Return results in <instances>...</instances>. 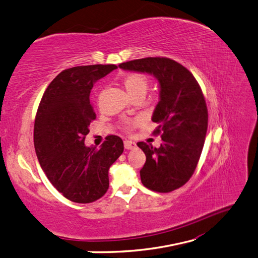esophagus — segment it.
<instances>
[{"mask_svg":"<svg viewBox=\"0 0 258 258\" xmlns=\"http://www.w3.org/2000/svg\"><path fill=\"white\" fill-rule=\"evenodd\" d=\"M124 147L126 149H133L136 147V144L132 141H124Z\"/></svg>","mask_w":258,"mask_h":258,"instance_id":"34e87169","label":"esophagus"}]
</instances>
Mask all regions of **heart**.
<instances>
[{
	"label": "heart",
	"mask_w": 258,
	"mask_h": 258,
	"mask_svg": "<svg viewBox=\"0 0 258 258\" xmlns=\"http://www.w3.org/2000/svg\"><path fill=\"white\" fill-rule=\"evenodd\" d=\"M124 86L128 94L134 97L136 95H145L148 89V77L143 73H131L124 78ZM140 118H127L123 121V130L131 131L140 124Z\"/></svg>",
	"instance_id": "obj_1"
}]
</instances>
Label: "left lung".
<instances>
[{
    "mask_svg": "<svg viewBox=\"0 0 258 258\" xmlns=\"http://www.w3.org/2000/svg\"><path fill=\"white\" fill-rule=\"evenodd\" d=\"M128 71L153 74L160 84V101L154 111L161 135L159 148L140 142L146 155L141 170L144 186L158 193H169L183 186L200 161L208 127V110L200 84L186 68L169 57L138 58L118 65Z\"/></svg>",
    "mask_w": 258,
    "mask_h": 258,
    "instance_id": "left-lung-1",
    "label": "left lung"
}]
</instances>
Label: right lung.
<instances>
[{
    "label": "right lung",
    "instance_id": "add662e5",
    "mask_svg": "<svg viewBox=\"0 0 258 258\" xmlns=\"http://www.w3.org/2000/svg\"><path fill=\"white\" fill-rule=\"evenodd\" d=\"M115 69L114 64H95L64 70L39 103L34 127L39 163L52 185L74 203H92L107 193L109 168L124 150L116 135L105 137L100 149L84 144L96 120L90 90Z\"/></svg>",
    "mask_w": 258,
    "mask_h": 258
}]
</instances>
